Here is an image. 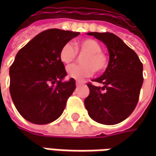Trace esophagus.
Returning a JSON list of instances; mask_svg holds the SVG:
<instances>
[{
    "label": "esophagus",
    "instance_id": "34e87169",
    "mask_svg": "<svg viewBox=\"0 0 156 156\" xmlns=\"http://www.w3.org/2000/svg\"><path fill=\"white\" fill-rule=\"evenodd\" d=\"M82 83H83V82H81V81H77V82H76V85H77V86H79V85H81Z\"/></svg>",
    "mask_w": 156,
    "mask_h": 156
}]
</instances>
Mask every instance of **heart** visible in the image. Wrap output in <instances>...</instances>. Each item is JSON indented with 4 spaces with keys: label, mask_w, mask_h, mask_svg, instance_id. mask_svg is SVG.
Masks as SVG:
<instances>
[{
    "label": "heart",
    "mask_w": 156,
    "mask_h": 156,
    "mask_svg": "<svg viewBox=\"0 0 156 156\" xmlns=\"http://www.w3.org/2000/svg\"><path fill=\"white\" fill-rule=\"evenodd\" d=\"M78 53L84 55L81 59V65H72L67 68L69 78L80 80L88 78L94 73H101L106 70L108 65V58L102 51L101 44L93 38H86L78 41L76 46L67 42L62 47L59 58L63 63L69 64L77 59Z\"/></svg>",
    "instance_id": "1"
}]
</instances>
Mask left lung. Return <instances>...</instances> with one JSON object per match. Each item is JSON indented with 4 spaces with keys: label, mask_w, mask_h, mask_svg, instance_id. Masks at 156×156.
<instances>
[{
    "label": "left lung",
    "mask_w": 156,
    "mask_h": 156,
    "mask_svg": "<svg viewBox=\"0 0 156 156\" xmlns=\"http://www.w3.org/2000/svg\"><path fill=\"white\" fill-rule=\"evenodd\" d=\"M108 48L109 62L101 77L88 83L89 95L85 98L88 115L99 124L113 125L127 119L137 105L143 84V64L135 51L119 37L109 32H88Z\"/></svg>",
    "instance_id": "obj_1"
}]
</instances>
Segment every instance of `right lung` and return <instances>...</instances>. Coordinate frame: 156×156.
Instances as JSON below:
<instances>
[{
  "label": "right lung",
  "mask_w": 156,
  "mask_h": 156,
  "mask_svg": "<svg viewBox=\"0 0 156 156\" xmlns=\"http://www.w3.org/2000/svg\"><path fill=\"white\" fill-rule=\"evenodd\" d=\"M79 32L49 29L39 33L20 49L10 67V94L25 119L36 124H49L61 116L76 88L67 75L59 53L62 47Z\"/></svg>",
  "instance_id": "obj_1"
}]
</instances>
